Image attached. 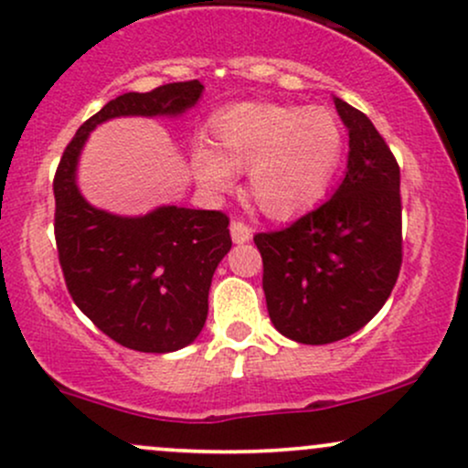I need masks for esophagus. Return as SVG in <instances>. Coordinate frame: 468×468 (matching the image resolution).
<instances>
[{
	"mask_svg": "<svg viewBox=\"0 0 468 468\" xmlns=\"http://www.w3.org/2000/svg\"><path fill=\"white\" fill-rule=\"evenodd\" d=\"M230 238H233L235 244H244V241H249L252 238V229L244 222V219H233V222H230Z\"/></svg>",
	"mask_w": 468,
	"mask_h": 468,
	"instance_id": "34e87169",
	"label": "esophagus"
}]
</instances>
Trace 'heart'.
Segmentation results:
<instances>
[{"instance_id": "b5f03b06", "label": "heart", "mask_w": 468, "mask_h": 468, "mask_svg": "<svg viewBox=\"0 0 468 468\" xmlns=\"http://www.w3.org/2000/svg\"><path fill=\"white\" fill-rule=\"evenodd\" d=\"M216 145H194L196 178L211 191L230 187L249 170V194L263 213L288 218L329 183L342 152V131L324 109L238 104L213 122Z\"/></svg>"}]
</instances>
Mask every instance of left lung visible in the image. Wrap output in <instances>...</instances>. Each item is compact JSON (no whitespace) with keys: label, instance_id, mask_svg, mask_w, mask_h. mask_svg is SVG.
Listing matches in <instances>:
<instances>
[{"label":"left lung","instance_id":"8db88e82","mask_svg":"<svg viewBox=\"0 0 468 468\" xmlns=\"http://www.w3.org/2000/svg\"><path fill=\"white\" fill-rule=\"evenodd\" d=\"M334 102L348 128L335 194L290 227L255 235L270 320L301 345L362 329L384 307L403 259L399 163L362 111Z\"/></svg>","mask_w":468,"mask_h":468}]
</instances>
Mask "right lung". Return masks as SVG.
Instances as JSON below:
<instances>
[{"mask_svg":"<svg viewBox=\"0 0 468 468\" xmlns=\"http://www.w3.org/2000/svg\"><path fill=\"white\" fill-rule=\"evenodd\" d=\"M198 80L123 93L78 128L54 176V235L67 290L117 345L170 353L194 342L209 312L218 263L230 250L222 211L159 207L122 218L95 209L76 185L78 156L98 123L123 115H178L198 102Z\"/></svg>","mask_w":468,"mask_h":468,"instance_id":"add662e5","label":"right lung"}]
</instances>
